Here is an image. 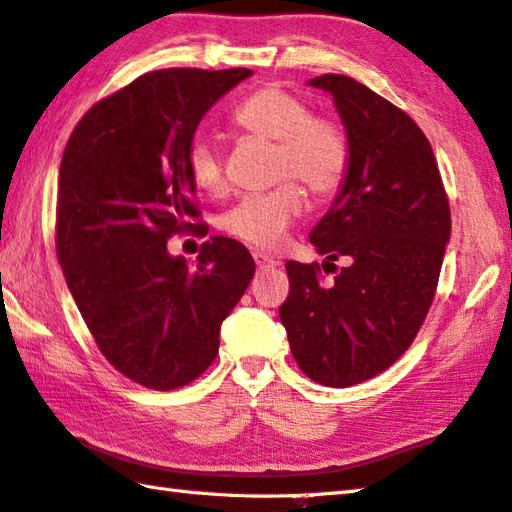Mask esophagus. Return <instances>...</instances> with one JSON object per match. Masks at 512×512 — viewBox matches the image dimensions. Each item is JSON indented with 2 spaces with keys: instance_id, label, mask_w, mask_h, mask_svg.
<instances>
[{
  "instance_id": "obj_1",
  "label": "esophagus",
  "mask_w": 512,
  "mask_h": 512,
  "mask_svg": "<svg viewBox=\"0 0 512 512\" xmlns=\"http://www.w3.org/2000/svg\"><path fill=\"white\" fill-rule=\"evenodd\" d=\"M254 263L258 267V272H270V270H274L276 265H279V261H276V258L263 254V251H254Z\"/></svg>"
}]
</instances>
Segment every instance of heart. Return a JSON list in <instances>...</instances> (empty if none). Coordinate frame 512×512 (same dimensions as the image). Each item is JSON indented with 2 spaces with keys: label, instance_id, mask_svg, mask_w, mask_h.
<instances>
[{
  "label": "heart",
  "instance_id": "obj_1",
  "mask_svg": "<svg viewBox=\"0 0 512 512\" xmlns=\"http://www.w3.org/2000/svg\"><path fill=\"white\" fill-rule=\"evenodd\" d=\"M233 125L249 137L274 141L272 191L245 195L222 213L220 229L256 249H272L303 211L297 179L317 200L335 195L351 168V141L335 119L310 114L308 103L281 85H265L240 101L231 114ZM193 184L204 193L224 188L222 159L209 141L195 139L186 152Z\"/></svg>",
  "mask_w": 512,
  "mask_h": 512
}]
</instances>
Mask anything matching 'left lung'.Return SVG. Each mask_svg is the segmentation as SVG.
<instances>
[{"label":"left lung","instance_id":"1","mask_svg":"<svg viewBox=\"0 0 512 512\" xmlns=\"http://www.w3.org/2000/svg\"><path fill=\"white\" fill-rule=\"evenodd\" d=\"M333 96L351 141V168L310 242L328 256L288 261L279 308L299 369L326 387H353L387 371L414 342L432 306L452 218L423 130L355 78L310 80ZM344 257L346 268L333 260Z\"/></svg>","mask_w":512,"mask_h":512}]
</instances>
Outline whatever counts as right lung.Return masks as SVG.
Listing matches in <instances>:
<instances>
[{"instance_id":"add662e5","label":"right lung","mask_w":512,"mask_h":512,"mask_svg":"<svg viewBox=\"0 0 512 512\" xmlns=\"http://www.w3.org/2000/svg\"><path fill=\"white\" fill-rule=\"evenodd\" d=\"M251 69H159L89 107L60 161L56 251L105 360L155 391L209 369L220 326L256 272L238 240L213 236L197 265L175 233L206 236L186 152L211 105Z\"/></svg>"}]
</instances>
